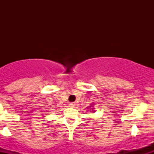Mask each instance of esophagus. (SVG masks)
I'll return each instance as SVG.
<instances>
[{"instance_id":"1","label":"esophagus","mask_w":154,"mask_h":154,"mask_svg":"<svg viewBox=\"0 0 154 154\" xmlns=\"http://www.w3.org/2000/svg\"><path fill=\"white\" fill-rule=\"evenodd\" d=\"M69 106L70 107L74 108V107L75 106V103H73V102H72V103H69Z\"/></svg>"}]
</instances>
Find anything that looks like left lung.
I'll list each match as a JSON object with an SVG mask.
<instances>
[{
  "mask_svg": "<svg viewBox=\"0 0 154 154\" xmlns=\"http://www.w3.org/2000/svg\"><path fill=\"white\" fill-rule=\"evenodd\" d=\"M91 109L92 111H93V113H94L95 111V108H94V106H89L87 107V109Z\"/></svg>",
  "mask_w": 154,
  "mask_h": 154,
  "instance_id": "left-lung-1",
  "label": "left lung"
}]
</instances>
